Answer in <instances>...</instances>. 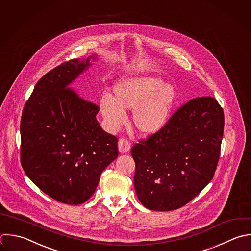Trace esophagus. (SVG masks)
Wrapping results in <instances>:
<instances>
[{
  "instance_id": "1",
  "label": "esophagus",
  "mask_w": 251,
  "mask_h": 251,
  "mask_svg": "<svg viewBox=\"0 0 251 251\" xmlns=\"http://www.w3.org/2000/svg\"><path fill=\"white\" fill-rule=\"evenodd\" d=\"M118 148H119L120 153L125 154V153H126V152L129 151V149H130V143H129L128 140H126V139H125V138H120L119 143H118Z\"/></svg>"
}]
</instances>
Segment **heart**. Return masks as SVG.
Returning <instances> with one entry per match:
<instances>
[{"instance_id":"b5f03b06","label":"heart","mask_w":251,"mask_h":251,"mask_svg":"<svg viewBox=\"0 0 251 251\" xmlns=\"http://www.w3.org/2000/svg\"><path fill=\"white\" fill-rule=\"evenodd\" d=\"M113 93L114 97L104 95L100 99V112L107 128L118 129L126 120V110L133 109V124L144 135L155 134L165 127L176 101L173 84L144 72L120 78Z\"/></svg>"}]
</instances>
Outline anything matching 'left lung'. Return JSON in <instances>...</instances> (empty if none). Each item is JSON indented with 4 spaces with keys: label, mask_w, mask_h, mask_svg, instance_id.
Here are the masks:
<instances>
[{
    "label": "left lung",
    "mask_w": 251,
    "mask_h": 251,
    "mask_svg": "<svg viewBox=\"0 0 251 251\" xmlns=\"http://www.w3.org/2000/svg\"><path fill=\"white\" fill-rule=\"evenodd\" d=\"M224 112L213 97L181 106L159 132L131 148L138 199L154 211L176 210L213 178L224 132Z\"/></svg>",
    "instance_id": "left-lung-1"
}]
</instances>
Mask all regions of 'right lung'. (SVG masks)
Here are the masks:
<instances>
[{
  "label": "right lung",
  "instance_id": "1",
  "mask_svg": "<svg viewBox=\"0 0 251 251\" xmlns=\"http://www.w3.org/2000/svg\"><path fill=\"white\" fill-rule=\"evenodd\" d=\"M66 62L46 74L25 103L21 122V162L26 176L47 195L62 203L88 200L102 172L118 157V139L104 131L98 106L72 89L90 66Z\"/></svg>",
  "mask_w": 251,
  "mask_h": 251
}]
</instances>
